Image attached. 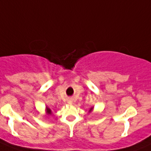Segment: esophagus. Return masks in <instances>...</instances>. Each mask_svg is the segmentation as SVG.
<instances>
[{
  "mask_svg": "<svg viewBox=\"0 0 151 151\" xmlns=\"http://www.w3.org/2000/svg\"><path fill=\"white\" fill-rule=\"evenodd\" d=\"M68 103H70H70H71V101H68Z\"/></svg>",
  "mask_w": 151,
  "mask_h": 151,
  "instance_id": "esophagus-1",
  "label": "esophagus"
}]
</instances>
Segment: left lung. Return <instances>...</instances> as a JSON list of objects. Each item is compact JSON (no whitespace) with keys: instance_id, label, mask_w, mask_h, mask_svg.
<instances>
[{"instance_id":"8db88e82","label":"left lung","mask_w":151,"mask_h":151,"mask_svg":"<svg viewBox=\"0 0 151 151\" xmlns=\"http://www.w3.org/2000/svg\"><path fill=\"white\" fill-rule=\"evenodd\" d=\"M92 110H93V107H91V109H90V111H89V112H91V111H92Z\"/></svg>"}]
</instances>
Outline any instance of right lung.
I'll list each match as a JSON object with an SVG mask.
<instances>
[{
	"label": "right lung",
	"instance_id": "add662e5",
	"mask_svg": "<svg viewBox=\"0 0 151 151\" xmlns=\"http://www.w3.org/2000/svg\"><path fill=\"white\" fill-rule=\"evenodd\" d=\"M46 111H47V114L48 115H50L52 114L51 110H50V109L47 107H46Z\"/></svg>",
	"mask_w": 151,
	"mask_h": 151
}]
</instances>
